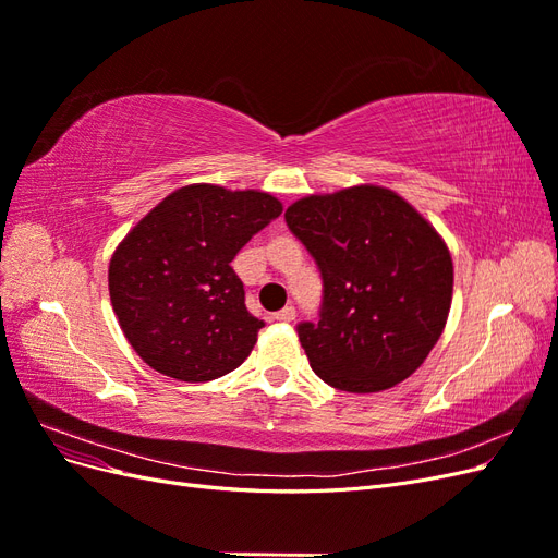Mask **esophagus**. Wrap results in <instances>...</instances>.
<instances>
[{"label":"esophagus","mask_w":558,"mask_h":558,"mask_svg":"<svg viewBox=\"0 0 558 558\" xmlns=\"http://www.w3.org/2000/svg\"><path fill=\"white\" fill-rule=\"evenodd\" d=\"M277 320H283V324H291V320H295V307L293 305H286L281 312L275 314Z\"/></svg>","instance_id":"obj_1"}]
</instances>
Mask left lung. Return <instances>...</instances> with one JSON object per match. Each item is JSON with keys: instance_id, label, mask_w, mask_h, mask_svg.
<instances>
[{"instance_id": "8db88e82", "label": "left lung", "mask_w": 558, "mask_h": 558, "mask_svg": "<svg viewBox=\"0 0 558 558\" xmlns=\"http://www.w3.org/2000/svg\"><path fill=\"white\" fill-rule=\"evenodd\" d=\"M283 216L324 279L318 324L298 326L314 373L349 393L408 379L449 316L453 265L445 240L381 185L307 195Z\"/></svg>"}]
</instances>
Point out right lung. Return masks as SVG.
Returning a JSON list of instances; mask_svg holds the SVG:
<instances>
[{"label":"right lung","mask_w":558,"mask_h":558,"mask_svg":"<svg viewBox=\"0 0 558 558\" xmlns=\"http://www.w3.org/2000/svg\"><path fill=\"white\" fill-rule=\"evenodd\" d=\"M281 209L269 193L191 183L128 232L109 263V295L146 365L211 381L246 361L265 324L246 310L230 263Z\"/></svg>","instance_id":"obj_1"}]
</instances>
